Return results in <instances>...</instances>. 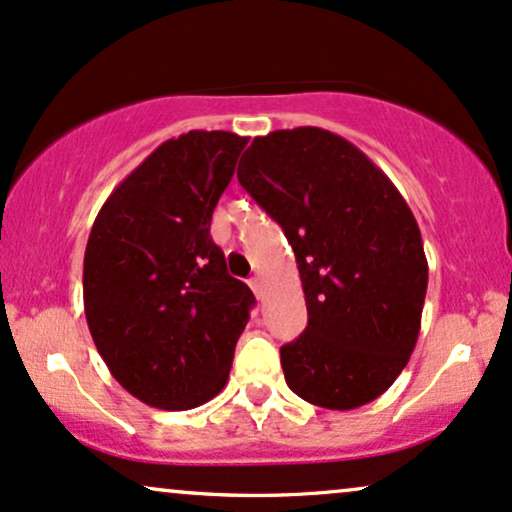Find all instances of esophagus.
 <instances>
[{
    "label": "esophagus",
    "instance_id": "1",
    "mask_svg": "<svg viewBox=\"0 0 512 512\" xmlns=\"http://www.w3.org/2000/svg\"><path fill=\"white\" fill-rule=\"evenodd\" d=\"M249 287L254 289V294L258 296V299H261V296H263V280H261V277H251Z\"/></svg>",
    "mask_w": 512,
    "mask_h": 512
}]
</instances>
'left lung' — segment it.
<instances>
[{"instance_id":"obj_1","label":"left lung","mask_w":512,"mask_h":512,"mask_svg":"<svg viewBox=\"0 0 512 512\" xmlns=\"http://www.w3.org/2000/svg\"><path fill=\"white\" fill-rule=\"evenodd\" d=\"M242 159L239 185L285 230L306 294V330L280 349L289 389L330 410L375 401L420 334L427 258L413 211L330 130H275Z\"/></svg>"}]
</instances>
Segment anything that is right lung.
I'll return each mask as SVG.
<instances>
[{
	"label": "right lung",
	"instance_id": "right-lung-1",
	"mask_svg": "<svg viewBox=\"0 0 512 512\" xmlns=\"http://www.w3.org/2000/svg\"><path fill=\"white\" fill-rule=\"evenodd\" d=\"M246 137L189 130L163 142L104 201L82 266L99 356L135 399L189 410L230 377L251 289L227 275L211 216Z\"/></svg>",
	"mask_w": 512,
	"mask_h": 512
}]
</instances>
